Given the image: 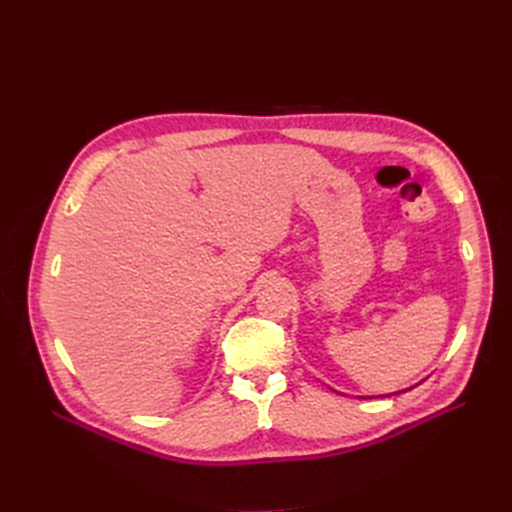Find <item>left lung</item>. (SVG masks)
Segmentation results:
<instances>
[{"label":"left lung","instance_id":"1","mask_svg":"<svg viewBox=\"0 0 512 512\" xmlns=\"http://www.w3.org/2000/svg\"><path fill=\"white\" fill-rule=\"evenodd\" d=\"M393 395H395V393H393ZM382 397H384V395H382ZM386 397H389V395H386Z\"/></svg>","mask_w":512,"mask_h":512}]
</instances>
